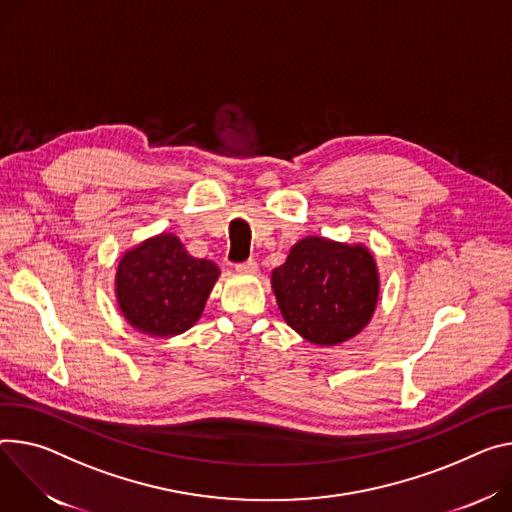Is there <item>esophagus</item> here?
<instances>
[{
  "mask_svg": "<svg viewBox=\"0 0 512 512\" xmlns=\"http://www.w3.org/2000/svg\"><path fill=\"white\" fill-rule=\"evenodd\" d=\"M237 271H241V273H255L257 271V261L255 259L241 261V263H237Z\"/></svg>",
  "mask_w": 512,
  "mask_h": 512,
  "instance_id": "esophagus-1",
  "label": "esophagus"
}]
</instances>
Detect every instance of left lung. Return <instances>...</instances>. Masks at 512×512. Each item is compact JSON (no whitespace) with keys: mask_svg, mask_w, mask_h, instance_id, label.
Returning a JSON list of instances; mask_svg holds the SVG:
<instances>
[{"mask_svg":"<svg viewBox=\"0 0 512 512\" xmlns=\"http://www.w3.org/2000/svg\"><path fill=\"white\" fill-rule=\"evenodd\" d=\"M271 286L296 333L316 345H337L369 322L380 282L376 261L365 247L308 237L273 269Z\"/></svg>","mask_w":512,"mask_h":512,"instance_id":"1","label":"left lung"}]
</instances>
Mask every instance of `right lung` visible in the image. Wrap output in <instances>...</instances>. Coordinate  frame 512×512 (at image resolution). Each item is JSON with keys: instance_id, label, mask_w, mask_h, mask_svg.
I'll return each instance as SVG.
<instances>
[{"instance_id": "obj_1", "label": "right lung", "mask_w": 512, "mask_h": 512, "mask_svg": "<svg viewBox=\"0 0 512 512\" xmlns=\"http://www.w3.org/2000/svg\"><path fill=\"white\" fill-rule=\"evenodd\" d=\"M218 275L212 261L192 257L177 237L159 235L122 257L116 296L134 329L171 337L200 318Z\"/></svg>"}]
</instances>
